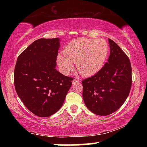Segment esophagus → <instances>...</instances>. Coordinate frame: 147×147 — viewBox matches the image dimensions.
Here are the masks:
<instances>
[{
    "instance_id": "1",
    "label": "esophagus",
    "mask_w": 147,
    "mask_h": 147,
    "mask_svg": "<svg viewBox=\"0 0 147 147\" xmlns=\"http://www.w3.org/2000/svg\"><path fill=\"white\" fill-rule=\"evenodd\" d=\"M80 82V81L79 80V79H74L73 80H72V84H76V83H79V82Z\"/></svg>"
}]
</instances>
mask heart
I'll return each mask as SVG.
<instances>
[{
	"label": "heart",
	"instance_id": "b5f03b06",
	"mask_svg": "<svg viewBox=\"0 0 147 147\" xmlns=\"http://www.w3.org/2000/svg\"><path fill=\"white\" fill-rule=\"evenodd\" d=\"M109 53V44L104 40L79 38L72 41L57 57V63L62 72L68 75L74 70L84 76L93 75L101 70Z\"/></svg>",
	"mask_w": 147,
	"mask_h": 147
}]
</instances>
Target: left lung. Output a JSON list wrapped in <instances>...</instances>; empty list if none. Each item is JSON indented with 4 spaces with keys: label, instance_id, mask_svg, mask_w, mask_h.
Returning <instances> with one entry per match:
<instances>
[{
    "label": "left lung",
    "instance_id": "1",
    "mask_svg": "<svg viewBox=\"0 0 147 147\" xmlns=\"http://www.w3.org/2000/svg\"><path fill=\"white\" fill-rule=\"evenodd\" d=\"M108 62L95 75L82 81L86 107L97 115H109L124 104L131 90L132 69L129 57L115 42L109 38Z\"/></svg>",
    "mask_w": 147,
    "mask_h": 147
}]
</instances>
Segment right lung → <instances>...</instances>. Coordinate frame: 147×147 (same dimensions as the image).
<instances>
[{"instance_id": "obj_1", "label": "right lung", "mask_w": 147, "mask_h": 147, "mask_svg": "<svg viewBox=\"0 0 147 147\" xmlns=\"http://www.w3.org/2000/svg\"><path fill=\"white\" fill-rule=\"evenodd\" d=\"M59 38H39L17 59L14 68L16 93L30 112L47 117L63 105L72 86V77L57 71Z\"/></svg>"}]
</instances>
